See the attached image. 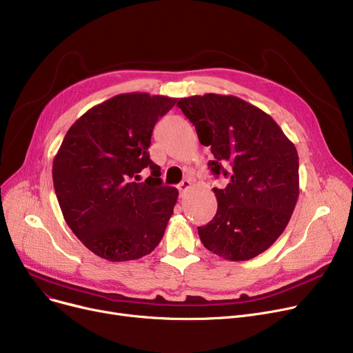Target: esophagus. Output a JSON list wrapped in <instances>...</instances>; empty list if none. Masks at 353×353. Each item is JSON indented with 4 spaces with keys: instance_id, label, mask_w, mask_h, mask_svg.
<instances>
[{
    "instance_id": "34e87169",
    "label": "esophagus",
    "mask_w": 353,
    "mask_h": 353,
    "mask_svg": "<svg viewBox=\"0 0 353 353\" xmlns=\"http://www.w3.org/2000/svg\"><path fill=\"white\" fill-rule=\"evenodd\" d=\"M190 188H192V181H190L189 179H184V180L179 184V186H177V189H179V192H180L181 196H183L184 193H186Z\"/></svg>"
}]
</instances>
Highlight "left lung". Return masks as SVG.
Returning a JSON list of instances; mask_svg holds the SVG:
<instances>
[{
  "instance_id": "left-lung-1",
  "label": "left lung",
  "mask_w": 353,
  "mask_h": 353,
  "mask_svg": "<svg viewBox=\"0 0 353 353\" xmlns=\"http://www.w3.org/2000/svg\"><path fill=\"white\" fill-rule=\"evenodd\" d=\"M177 107L210 145L212 173L229 179L214 188L217 212L197 228L201 243L232 262L268 250L286 229L299 196V157L282 128L256 105L209 94L180 99Z\"/></svg>"
}]
</instances>
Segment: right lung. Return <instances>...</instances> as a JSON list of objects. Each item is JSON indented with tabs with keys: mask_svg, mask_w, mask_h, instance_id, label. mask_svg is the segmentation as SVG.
I'll return each mask as SVG.
<instances>
[{
	"mask_svg": "<svg viewBox=\"0 0 353 353\" xmlns=\"http://www.w3.org/2000/svg\"><path fill=\"white\" fill-rule=\"evenodd\" d=\"M177 99L127 92L90 108L67 132L52 161V181L68 228L110 262L152 253L179 192L163 186L148 156L154 124ZM151 176L140 182L141 170Z\"/></svg>",
	"mask_w": 353,
	"mask_h": 353,
	"instance_id": "right-lung-1",
	"label": "right lung"
}]
</instances>
